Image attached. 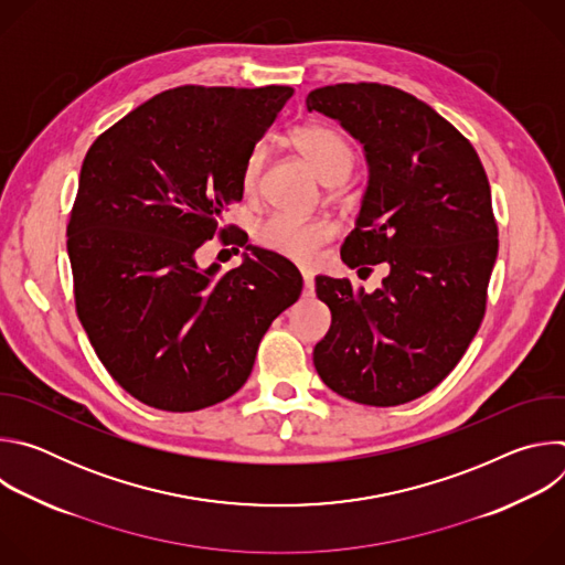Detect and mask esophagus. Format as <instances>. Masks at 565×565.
<instances>
[{
  "mask_svg": "<svg viewBox=\"0 0 565 565\" xmlns=\"http://www.w3.org/2000/svg\"><path fill=\"white\" fill-rule=\"evenodd\" d=\"M301 277H303V297H312L315 292V279H312V273L301 268Z\"/></svg>",
  "mask_w": 565,
  "mask_h": 565,
  "instance_id": "34e87169",
  "label": "esophagus"
}]
</instances>
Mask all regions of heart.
<instances>
[{"instance_id":"obj_1","label":"heart","mask_w":565,"mask_h":565,"mask_svg":"<svg viewBox=\"0 0 565 565\" xmlns=\"http://www.w3.org/2000/svg\"><path fill=\"white\" fill-rule=\"evenodd\" d=\"M290 145L324 185H342L353 170V147L333 127H299L290 134ZM266 156V145H257L248 156V163L244 168V190L248 196H253L259 190ZM333 234L335 227L329 218H297L290 214H273L257 230V238L264 248L297 264H310L319 246L327 244Z\"/></svg>"}]
</instances>
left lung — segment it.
<instances>
[{
    "mask_svg": "<svg viewBox=\"0 0 565 565\" xmlns=\"http://www.w3.org/2000/svg\"><path fill=\"white\" fill-rule=\"evenodd\" d=\"M306 107L338 120L366 160L342 262L388 268L373 292L315 277L333 321L312 362L342 397L405 405L449 375L486 315L499 253L490 183L469 140L412 94L377 83L331 85L312 89Z\"/></svg>",
    "mask_w": 565,
    "mask_h": 565,
    "instance_id": "1",
    "label": "left lung"
}]
</instances>
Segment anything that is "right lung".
Returning a JSON list of instances; mask_svg holds the SVG:
<instances>
[{
  "mask_svg": "<svg viewBox=\"0 0 565 565\" xmlns=\"http://www.w3.org/2000/svg\"><path fill=\"white\" fill-rule=\"evenodd\" d=\"M290 96L170 89L85 156L66 227L77 317L111 377L153 409L199 412L236 393L273 319L301 295L299 270L241 232L238 268L196 262Z\"/></svg>",
  "mask_w": 565,
  "mask_h": 565,
  "instance_id": "1",
  "label": "right lung"
}]
</instances>
